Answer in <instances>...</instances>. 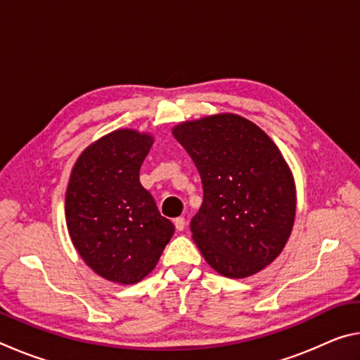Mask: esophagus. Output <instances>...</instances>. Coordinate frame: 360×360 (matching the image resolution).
Segmentation results:
<instances>
[{
  "instance_id": "esophagus-1",
  "label": "esophagus",
  "mask_w": 360,
  "mask_h": 360,
  "mask_svg": "<svg viewBox=\"0 0 360 360\" xmlns=\"http://www.w3.org/2000/svg\"><path fill=\"white\" fill-rule=\"evenodd\" d=\"M186 219L184 217H176L174 219V227H176V230H178V231H182V230H184L186 229Z\"/></svg>"
}]
</instances>
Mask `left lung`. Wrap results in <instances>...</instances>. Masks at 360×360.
<instances>
[{
  "mask_svg": "<svg viewBox=\"0 0 360 360\" xmlns=\"http://www.w3.org/2000/svg\"><path fill=\"white\" fill-rule=\"evenodd\" d=\"M173 135L202 178L203 203L191 230L205 260L227 278L270 265L295 217L294 179L276 144L235 114L184 122Z\"/></svg>",
  "mask_w": 360,
  "mask_h": 360,
  "instance_id": "obj_1",
  "label": "left lung"
}]
</instances>
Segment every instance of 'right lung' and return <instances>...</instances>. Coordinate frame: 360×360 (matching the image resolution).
Returning <instances> with one entry per match:
<instances>
[{
	"mask_svg": "<svg viewBox=\"0 0 360 360\" xmlns=\"http://www.w3.org/2000/svg\"><path fill=\"white\" fill-rule=\"evenodd\" d=\"M150 146L149 135L112 131L89 146L71 172L65 211L72 245L109 281H141L174 233L139 182Z\"/></svg>",
	"mask_w": 360,
	"mask_h": 360,
	"instance_id": "obj_1",
	"label": "right lung"
}]
</instances>
